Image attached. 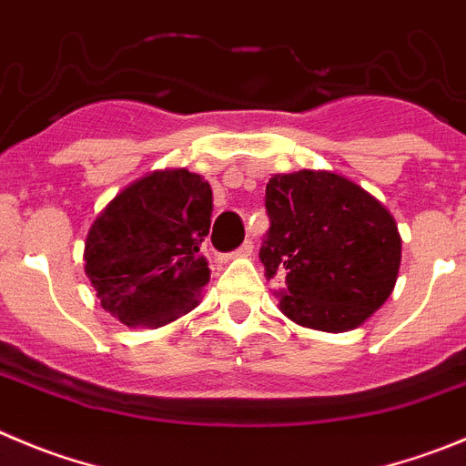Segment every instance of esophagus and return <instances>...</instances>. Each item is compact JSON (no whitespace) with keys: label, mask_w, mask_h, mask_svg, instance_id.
Returning <instances> with one entry per match:
<instances>
[{"label":"esophagus","mask_w":466,"mask_h":466,"mask_svg":"<svg viewBox=\"0 0 466 466\" xmlns=\"http://www.w3.org/2000/svg\"><path fill=\"white\" fill-rule=\"evenodd\" d=\"M253 241H243L241 246L237 248V250H234V253H229L228 255V259H232V258H250V255H253Z\"/></svg>","instance_id":"1"}]
</instances>
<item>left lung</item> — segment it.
Returning <instances> with one entry per match:
<instances>
[{
    "label": "left lung",
    "instance_id": "left-lung-1",
    "mask_svg": "<svg viewBox=\"0 0 466 466\" xmlns=\"http://www.w3.org/2000/svg\"><path fill=\"white\" fill-rule=\"evenodd\" d=\"M259 259L282 285L280 310L297 324L340 333L384 306L398 280L393 216L360 186L333 172L273 174Z\"/></svg>",
    "mask_w": 466,
    "mask_h": 466
}]
</instances>
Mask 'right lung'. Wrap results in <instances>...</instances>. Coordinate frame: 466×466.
Returning a JSON list of instances; mask_svg holds the SVG:
<instances>
[{"label": "right lung", "mask_w": 466, "mask_h": 466, "mask_svg": "<svg viewBox=\"0 0 466 466\" xmlns=\"http://www.w3.org/2000/svg\"><path fill=\"white\" fill-rule=\"evenodd\" d=\"M211 186L188 169H165L121 190L94 220L85 273L121 324L163 326L198 308L208 282L199 253L211 228Z\"/></svg>", "instance_id": "obj_1"}]
</instances>
